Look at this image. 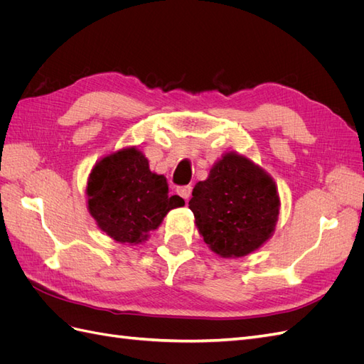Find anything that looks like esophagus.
I'll return each mask as SVG.
<instances>
[{"label": "esophagus", "mask_w": 364, "mask_h": 364, "mask_svg": "<svg viewBox=\"0 0 364 364\" xmlns=\"http://www.w3.org/2000/svg\"><path fill=\"white\" fill-rule=\"evenodd\" d=\"M191 191H193V188H191V185H185V186H179L178 188V194L182 197V199H185V200H188L190 199V196H191Z\"/></svg>", "instance_id": "obj_1"}]
</instances>
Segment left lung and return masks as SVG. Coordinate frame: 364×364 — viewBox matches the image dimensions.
I'll return each mask as SVG.
<instances>
[{
    "mask_svg": "<svg viewBox=\"0 0 364 364\" xmlns=\"http://www.w3.org/2000/svg\"><path fill=\"white\" fill-rule=\"evenodd\" d=\"M190 209L205 243L223 258L249 255L270 238L279 196L270 176L237 153L214 164L194 186Z\"/></svg>",
    "mask_w": 364,
    "mask_h": 364,
    "instance_id": "obj_1",
    "label": "left lung"
}]
</instances>
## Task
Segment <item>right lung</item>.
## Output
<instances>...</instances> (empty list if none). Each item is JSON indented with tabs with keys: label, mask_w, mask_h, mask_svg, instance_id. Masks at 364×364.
Returning <instances> with one entry per match:
<instances>
[{
	"label": "right lung",
	"mask_w": 364,
	"mask_h": 364,
	"mask_svg": "<svg viewBox=\"0 0 364 364\" xmlns=\"http://www.w3.org/2000/svg\"><path fill=\"white\" fill-rule=\"evenodd\" d=\"M87 209L103 232L119 243L147 240L173 208L185 205L168 196L167 179L151 173L149 161L135 149H123L95 164L86 186Z\"/></svg>",
	"instance_id": "right-lung-1"
}]
</instances>
